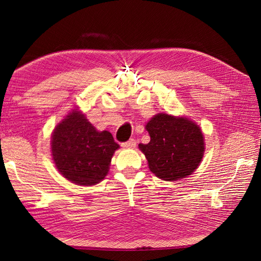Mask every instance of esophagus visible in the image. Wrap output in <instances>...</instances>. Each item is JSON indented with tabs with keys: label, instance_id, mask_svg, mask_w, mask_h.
<instances>
[{
	"label": "esophagus",
	"instance_id": "esophagus-1",
	"mask_svg": "<svg viewBox=\"0 0 261 261\" xmlns=\"http://www.w3.org/2000/svg\"><path fill=\"white\" fill-rule=\"evenodd\" d=\"M122 147L123 148H126V149H133L136 147V140L135 139H129L128 141H126V143H123L122 144Z\"/></svg>",
	"mask_w": 261,
	"mask_h": 261
}]
</instances>
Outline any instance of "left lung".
<instances>
[{
    "mask_svg": "<svg viewBox=\"0 0 261 261\" xmlns=\"http://www.w3.org/2000/svg\"><path fill=\"white\" fill-rule=\"evenodd\" d=\"M146 129L148 144H139L149 169L163 180L174 181L193 174L204 152V140L199 126L187 117L159 113L150 120Z\"/></svg>",
    "mask_w": 261,
    "mask_h": 261,
    "instance_id": "obj_1",
    "label": "left lung"
}]
</instances>
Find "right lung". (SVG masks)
I'll list each match as a JSON object with an SVG mask.
<instances>
[{
  "label": "right lung",
  "instance_id": "1",
  "mask_svg": "<svg viewBox=\"0 0 261 261\" xmlns=\"http://www.w3.org/2000/svg\"><path fill=\"white\" fill-rule=\"evenodd\" d=\"M118 148L111 133L98 132L77 109L57 125L51 138L55 167L65 178L83 186L96 185L107 176Z\"/></svg>",
  "mask_w": 261,
  "mask_h": 261
}]
</instances>
